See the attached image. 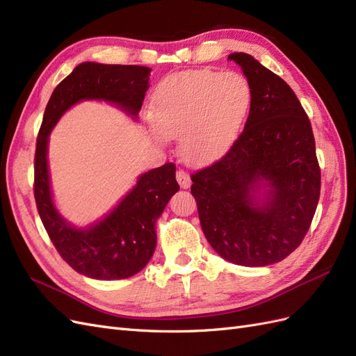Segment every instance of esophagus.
Segmentation results:
<instances>
[{
	"label": "esophagus",
	"instance_id": "obj_1",
	"mask_svg": "<svg viewBox=\"0 0 356 356\" xmlns=\"http://www.w3.org/2000/svg\"><path fill=\"white\" fill-rule=\"evenodd\" d=\"M177 181L179 182L181 188H188V187L191 186L190 175L187 174L186 170H182V169H178V170H177Z\"/></svg>",
	"mask_w": 356,
	"mask_h": 356
}]
</instances>
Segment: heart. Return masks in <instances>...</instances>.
<instances>
[{"mask_svg":"<svg viewBox=\"0 0 356 356\" xmlns=\"http://www.w3.org/2000/svg\"><path fill=\"white\" fill-rule=\"evenodd\" d=\"M251 102V84L241 72H178L160 83L153 122L160 136L181 138L179 149L187 161L202 163L230 145Z\"/></svg>","mask_w":356,"mask_h":356,"instance_id":"obj_1","label":"heart"}]
</instances>
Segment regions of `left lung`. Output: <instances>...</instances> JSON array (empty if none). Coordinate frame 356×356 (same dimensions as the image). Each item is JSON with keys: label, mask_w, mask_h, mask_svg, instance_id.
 Returning a JSON list of instances; mask_svg holds the SVG:
<instances>
[{"label": "left lung", "mask_w": 356, "mask_h": 356, "mask_svg": "<svg viewBox=\"0 0 356 356\" xmlns=\"http://www.w3.org/2000/svg\"><path fill=\"white\" fill-rule=\"evenodd\" d=\"M229 59L251 84L250 115L227 153L191 174V195L215 252L239 266H268L297 250L314 220L321 193L315 138L279 75L246 53Z\"/></svg>", "instance_id": "1"}]
</instances>
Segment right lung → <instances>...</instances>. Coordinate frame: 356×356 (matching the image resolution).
Wrapping results in <instances>:
<instances>
[{"label": "right lung", "instance_id": "obj_1", "mask_svg": "<svg viewBox=\"0 0 356 356\" xmlns=\"http://www.w3.org/2000/svg\"><path fill=\"white\" fill-rule=\"evenodd\" d=\"M149 68L84 62L53 90L37 138L34 196L42 225L59 255L75 272L113 281L141 272L156 250V220L179 190L175 165L145 172L136 186L104 220L88 229H75L63 220L51 200L47 143L53 126L74 104L104 99L134 117L143 106Z\"/></svg>", "mask_w": 356, "mask_h": 356}]
</instances>
